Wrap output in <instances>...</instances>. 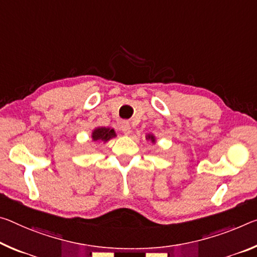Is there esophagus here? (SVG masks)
<instances>
[{
    "label": "esophagus",
    "mask_w": 257,
    "mask_h": 257,
    "mask_svg": "<svg viewBox=\"0 0 257 257\" xmlns=\"http://www.w3.org/2000/svg\"><path fill=\"white\" fill-rule=\"evenodd\" d=\"M120 127H121L122 133L125 134V135H128V134L130 133V124L128 123L127 121H122Z\"/></svg>",
    "instance_id": "obj_1"
}]
</instances>
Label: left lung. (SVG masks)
<instances>
[{
  "mask_svg": "<svg viewBox=\"0 0 257 257\" xmlns=\"http://www.w3.org/2000/svg\"><path fill=\"white\" fill-rule=\"evenodd\" d=\"M148 140H151V141L153 142V143H154V142H156V140H154V136H153V135H149V136H148Z\"/></svg>",
  "mask_w": 257,
  "mask_h": 257,
  "instance_id": "left-lung-1",
  "label": "left lung"
}]
</instances>
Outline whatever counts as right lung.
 <instances>
[{
    "label": "right lung",
    "instance_id": "1",
    "mask_svg": "<svg viewBox=\"0 0 257 257\" xmlns=\"http://www.w3.org/2000/svg\"><path fill=\"white\" fill-rule=\"evenodd\" d=\"M115 132L114 129L111 128H105V127H100V128H96L92 132V141L95 142H107L111 140V138L115 137Z\"/></svg>",
    "mask_w": 257,
    "mask_h": 257
}]
</instances>
